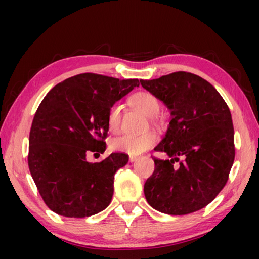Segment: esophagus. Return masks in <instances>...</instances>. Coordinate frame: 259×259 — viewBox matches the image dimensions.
<instances>
[{"label":"esophagus","instance_id":"obj_1","mask_svg":"<svg viewBox=\"0 0 259 259\" xmlns=\"http://www.w3.org/2000/svg\"><path fill=\"white\" fill-rule=\"evenodd\" d=\"M136 160H138V157H134V155H131V157H130V161H131V162H134Z\"/></svg>","mask_w":259,"mask_h":259}]
</instances>
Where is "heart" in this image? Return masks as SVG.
<instances>
[{
	"instance_id": "obj_1",
	"label": "heart",
	"mask_w": 259,
	"mask_h": 259,
	"mask_svg": "<svg viewBox=\"0 0 259 259\" xmlns=\"http://www.w3.org/2000/svg\"><path fill=\"white\" fill-rule=\"evenodd\" d=\"M131 104L138 111L143 113L146 116L157 115L160 109V102L153 94L147 93V92H140V93L134 94L131 98ZM121 106L113 105L109 108L107 123L108 128L111 132H118L121 123ZM157 141V137L153 133H146L143 136H131V134H125V136L115 138L112 141V148L116 152L121 153H127L130 155H139L147 151L148 148L153 146Z\"/></svg>"
}]
</instances>
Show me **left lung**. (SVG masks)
Returning a JSON list of instances; mask_svg holds the SVG:
<instances>
[{
	"instance_id": "1",
	"label": "left lung",
	"mask_w": 259,
	"mask_h": 259,
	"mask_svg": "<svg viewBox=\"0 0 259 259\" xmlns=\"http://www.w3.org/2000/svg\"><path fill=\"white\" fill-rule=\"evenodd\" d=\"M140 83L164 102L172 116L154 147L169 159H154V172L144 186L147 203L173 215L200 210L225 186L235 160L228 105L210 82L192 73L176 72ZM179 156L184 160L173 168Z\"/></svg>"
}]
</instances>
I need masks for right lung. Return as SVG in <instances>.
<instances>
[{"instance_id":"add662e5","label":"right lung","mask_w":259,"mask_h":259,"mask_svg":"<svg viewBox=\"0 0 259 259\" xmlns=\"http://www.w3.org/2000/svg\"><path fill=\"white\" fill-rule=\"evenodd\" d=\"M138 86V79L83 73L58 83L44 98L31 123L28 165L53 212L83 218L111 203L114 175L128 155L112 153L94 164L86 155L105 152L109 108Z\"/></svg>"}]
</instances>
